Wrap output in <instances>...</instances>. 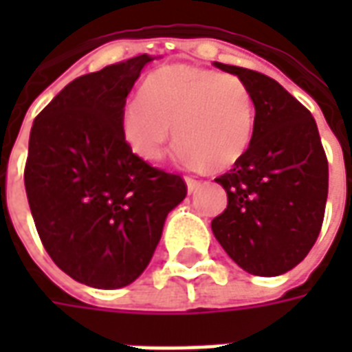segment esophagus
Here are the masks:
<instances>
[{"instance_id":"esophagus-1","label":"esophagus","mask_w":352,"mask_h":352,"mask_svg":"<svg viewBox=\"0 0 352 352\" xmlns=\"http://www.w3.org/2000/svg\"><path fill=\"white\" fill-rule=\"evenodd\" d=\"M184 183H186V188H188V192H196L199 188V181H196V179H192V177H186V179H184Z\"/></svg>"}]
</instances>
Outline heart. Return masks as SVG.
Listing matches in <instances>:
<instances>
[{"mask_svg": "<svg viewBox=\"0 0 352 352\" xmlns=\"http://www.w3.org/2000/svg\"><path fill=\"white\" fill-rule=\"evenodd\" d=\"M120 130L131 153L158 162L175 130L177 160L226 169L241 160L254 131V100L234 73L173 64L151 73L122 109Z\"/></svg>", "mask_w": 352, "mask_h": 352, "instance_id": "heart-1", "label": "heart"}]
</instances>
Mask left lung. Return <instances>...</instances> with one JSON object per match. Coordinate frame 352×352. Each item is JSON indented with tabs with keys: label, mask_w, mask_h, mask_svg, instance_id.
I'll list each match as a JSON object with an SVG mask.
<instances>
[{
	"label": "left lung",
	"mask_w": 352,
	"mask_h": 352,
	"mask_svg": "<svg viewBox=\"0 0 352 352\" xmlns=\"http://www.w3.org/2000/svg\"><path fill=\"white\" fill-rule=\"evenodd\" d=\"M245 80L254 100L251 145L217 177L228 206L211 222L217 241L241 270L275 277L315 245L328 198V160L317 122L294 96L262 73L214 62Z\"/></svg>",
	"instance_id": "obj_1"
}]
</instances>
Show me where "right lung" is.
Wrapping results in <instances>:
<instances>
[{"label": "right lung", "instance_id": "1", "mask_svg": "<svg viewBox=\"0 0 352 352\" xmlns=\"http://www.w3.org/2000/svg\"><path fill=\"white\" fill-rule=\"evenodd\" d=\"M153 60L141 54L72 80L30 131L24 184L37 234L54 264L88 287L138 279L186 196L183 179L135 156L120 130L126 98Z\"/></svg>", "mask_w": 352, "mask_h": 352}]
</instances>
